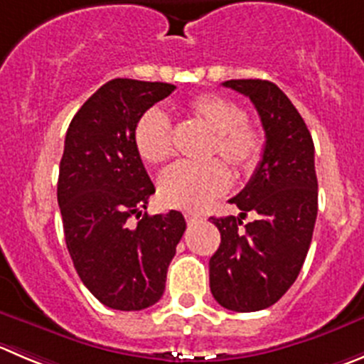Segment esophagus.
Wrapping results in <instances>:
<instances>
[{"instance_id":"esophagus-1","label":"esophagus","mask_w":364,"mask_h":364,"mask_svg":"<svg viewBox=\"0 0 364 364\" xmlns=\"http://www.w3.org/2000/svg\"><path fill=\"white\" fill-rule=\"evenodd\" d=\"M198 220H200V216H196V214H191V213L186 214V221H188V225L196 223V221H198Z\"/></svg>"}]
</instances>
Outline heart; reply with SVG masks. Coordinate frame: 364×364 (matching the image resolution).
I'll return each mask as SVG.
<instances>
[{"label":"heart","instance_id":"1","mask_svg":"<svg viewBox=\"0 0 364 364\" xmlns=\"http://www.w3.org/2000/svg\"><path fill=\"white\" fill-rule=\"evenodd\" d=\"M184 110L213 134L207 159H220L236 175H248L257 168L264 155V136L259 127L247 121L240 103L227 96L203 92L189 100ZM134 146L137 155L151 166L171 157V127L161 110L151 109L137 119ZM223 165L213 161L171 166L159 178V198L168 207L202 213L230 188V173Z\"/></svg>","mask_w":364,"mask_h":364}]
</instances>
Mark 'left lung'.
I'll return each mask as SVG.
<instances>
[{"instance_id":"1","label":"left lung","mask_w":364,"mask_h":364,"mask_svg":"<svg viewBox=\"0 0 364 364\" xmlns=\"http://www.w3.org/2000/svg\"><path fill=\"white\" fill-rule=\"evenodd\" d=\"M223 85L250 98L266 143L250 182L230 200L240 216L210 218L221 234L209 261L210 293L225 309L252 313L288 291L306 261L318 213L314 144L299 110L273 82ZM248 212L255 221L243 228Z\"/></svg>"}]
</instances>
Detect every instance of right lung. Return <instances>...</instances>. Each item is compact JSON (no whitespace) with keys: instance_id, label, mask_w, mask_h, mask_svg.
<instances>
[{"instance_id":"1","label":"right lung","mask_w":364,"mask_h":364,"mask_svg":"<svg viewBox=\"0 0 364 364\" xmlns=\"http://www.w3.org/2000/svg\"><path fill=\"white\" fill-rule=\"evenodd\" d=\"M173 91L164 82L114 78L65 134L57 184L65 245L85 288L110 309L141 311L161 300L186 230L178 210L144 213L155 188L134 146L137 119Z\"/></svg>"}]
</instances>
